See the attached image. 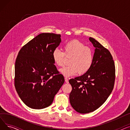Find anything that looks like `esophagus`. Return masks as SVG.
<instances>
[{
	"mask_svg": "<svg viewBox=\"0 0 130 130\" xmlns=\"http://www.w3.org/2000/svg\"><path fill=\"white\" fill-rule=\"evenodd\" d=\"M65 82L66 83H69V79L68 78H65Z\"/></svg>",
	"mask_w": 130,
	"mask_h": 130,
	"instance_id": "obj_1",
	"label": "esophagus"
}]
</instances>
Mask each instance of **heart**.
<instances>
[{
	"label": "heart",
	"mask_w": 130,
	"mask_h": 130,
	"mask_svg": "<svg viewBox=\"0 0 130 130\" xmlns=\"http://www.w3.org/2000/svg\"><path fill=\"white\" fill-rule=\"evenodd\" d=\"M64 53L58 48L52 53L53 60L58 66L63 65L65 56L71 57L69 61L70 65L59 70L63 75L68 77L78 73L83 74L89 71L93 60V52L90 47L78 40L74 39L64 45Z\"/></svg>",
	"instance_id": "heart-1"
}]
</instances>
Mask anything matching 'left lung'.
<instances>
[{"instance_id": "8db88e82", "label": "left lung", "mask_w": 130, "mask_h": 130, "mask_svg": "<svg viewBox=\"0 0 130 130\" xmlns=\"http://www.w3.org/2000/svg\"><path fill=\"white\" fill-rule=\"evenodd\" d=\"M89 40L95 47L89 71L69 80L72 87L70 101L76 112L88 113L99 108L110 96L114 87L115 69L110 52L94 38Z\"/></svg>"}]
</instances>
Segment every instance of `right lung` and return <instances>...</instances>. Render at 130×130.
Here are the masks:
<instances>
[{
    "instance_id": "add662e5",
    "label": "right lung",
    "mask_w": 130,
    "mask_h": 130,
    "mask_svg": "<svg viewBox=\"0 0 130 130\" xmlns=\"http://www.w3.org/2000/svg\"><path fill=\"white\" fill-rule=\"evenodd\" d=\"M60 35L42 33L20 50L15 66V86L27 106L42 109L53 103L64 83L54 64L52 53L61 42Z\"/></svg>"
}]
</instances>
